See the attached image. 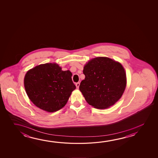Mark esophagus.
I'll list each match as a JSON object with an SVG mask.
<instances>
[{"mask_svg": "<svg viewBox=\"0 0 158 158\" xmlns=\"http://www.w3.org/2000/svg\"><path fill=\"white\" fill-rule=\"evenodd\" d=\"M75 85L77 86V88L78 89L79 87V85H80V83H76V84H75Z\"/></svg>", "mask_w": 158, "mask_h": 158, "instance_id": "obj_1", "label": "esophagus"}]
</instances>
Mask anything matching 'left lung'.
Wrapping results in <instances>:
<instances>
[{"mask_svg":"<svg viewBox=\"0 0 158 158\" xmlns=\"http://www.w3.org/2000/svg\"><path fill=\"white\" fill-rule=\"evenodd\" d=\"M85 76L79 86L88 104L96 109L114 105L121 98L126 86V74L119 63L107 57H97L84 66Z\"/></svg>","mask_w":158,"mask_h":158,"instance_id":"left-lung-1","label":"left lung"}]
</instances>
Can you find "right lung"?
Returning <instances> with one entry per match:
<instances>
[{
  "instance_id": "1",
  "label": "right lung",
  "mask_w": 158,
  "mask_h": 158,
  "mask_svg": "<svg viewBox=\"0 0 158 158\" xmlns=\"http://www.w3.org/2000/svg\"><path fill=\"white\" fill-rule=\"evenodd\" d=\"M69 70L63 71L56 63L40 64L29 70L24 78L27 95L34 104L53 112L67 104L76 86Z\"/></svg>"
}]
</instances>
